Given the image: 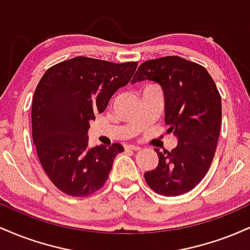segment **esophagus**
I'll list each match as a JSON object with an SVG mask.
<instances>
[{
	"label": "esophagus",
	"mask_w": 250,
	"mask_h": 250,
	"mask_svg": "<svg viewBox=\"0 0 250 250\" xmlns=\"http://www.w3.org/2000/svg\"><path fill=\"white\" fill-rule=\"evenodd\" d=\"M127 149H130V150H134V151H137V150H140V148L139 146H135V145H129V146H127Z\"/></svg>",
	"instance_id": "esophagus-1"
}]
</instances>
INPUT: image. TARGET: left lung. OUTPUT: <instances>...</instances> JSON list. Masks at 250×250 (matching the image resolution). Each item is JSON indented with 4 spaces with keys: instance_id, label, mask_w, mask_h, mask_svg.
Segmentation results:
<instances>
[{
    "instance_id": "1",
    "label": "left lung",
    "mask_w": 250,
    "mask_h": 250,
    "mask_svg": "<svg viewBox=\"0 0 250 250\" xmlns=\"http://www.w3.org/2000/svg\"><path fill=\"white\" fill-rule=\"evenodd\" d=\"M149 80L165 94V122L177 137L170 151L154 149L159 165L145 179L155 193L179 196L196 187L208 173L220 136L222 107L213 77L205 67L180 56L149 60L131 83Z\"/></svg>"
}]
</instances>
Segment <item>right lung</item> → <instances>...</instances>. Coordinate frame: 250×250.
I'll return each mask as SVG.
<instances>
[{
	"instance_id": "1",
	"label": "right lung",
	"mask_w": 250,
	"mask_h": 250,
	"mask_svg": "<svg viewBox=\"0 0 250 250\" xmlns=\"http://www.w3.org/2000/svg\"><path fill=\"white\" fill-rule=\"evenodd\" d=\"M137 62L113 63L77 56L44 73L31 107L33 140L45 174L62 193L84 197L103 187L125 149L88 146L89 121L130 81Z\"/></svg>"
}]
</instances>
